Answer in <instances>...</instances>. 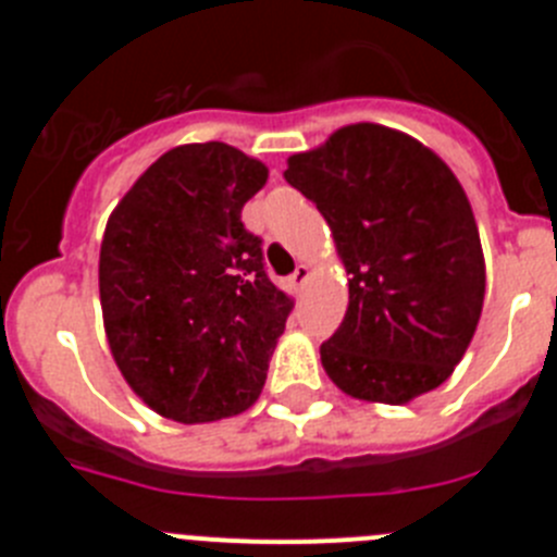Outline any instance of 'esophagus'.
I'll list each match as a JSON object with an SVG mask.
<instances>
[{
  "label": "esophagus",
  "mask_w": 557,
  "mask_h": 557,
  "mask_svg": "<svg viewBox=\"0 0 557 557\" xmlns=\"http://www.w3.org/2000/svg\"><path fill=\"white\" fill-rule=\"evenodd\" d=\"M289 278H293L295 287H304V284H307V278H309V268H307V264H298V268L293 270V275H289Z\"/></svg>",
  "instance_id": "34e87169"
}]
</instances>
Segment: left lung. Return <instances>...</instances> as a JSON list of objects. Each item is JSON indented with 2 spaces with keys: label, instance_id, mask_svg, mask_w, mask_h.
I'll return each instance as SVG.
<instances>
[{
  "label": "left lung",
  "instance_id": "obj_1",
  "mask_svg": "<svg viewBox=\"0 0 557 557\" xmlns=\"http://www.w3.org/2000/svg\"><path fill=\"white\" fill-rule=\"evenodd\" d=\"M348 273V309L321 346L339 391L405 405L444 385L474 337L485 262L460 181L430 147L382 125H348L287 161Z\"/></svg>",
  "mask_w": 557,
  "mask_h": 557
}]
</instances>
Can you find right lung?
Masks as SVG:
<instances>
[{
  "mask_svg": "<svg viewBox=\"0 0 557 557\" xmlns=\"http://www.w3.org/2000/svg\"><path fill=\"white\" fill-rule=\"evenodd\" d=\"M268 166L206 141L164 152L108 220L100 304L127 385L159 416L206 424L253 405L293 301L270 282L243 206Z\"/></svg>",
  "mask_w": 557,
  "mask_h": 557,
  "instance_id": "obj_1",
  "label": "right lung"
}]
</instances>
